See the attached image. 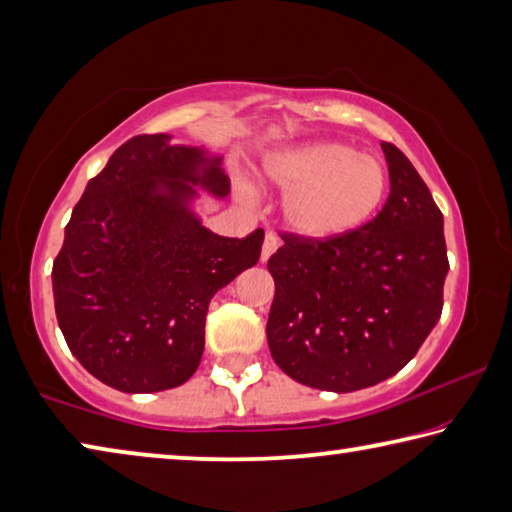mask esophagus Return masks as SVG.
<instances>
[{"label":"esophagus","instance_id":"1","mask_svg":"<svg viewBox=\"0 0 512 512\" xmlns=\"http://www.w3.org/2000/svg\"><path fill=\"white\" fill-rule=\"evenodd\" d=\"M277 248H280V239H277L273 232H268V235L264 237V246H262V262L264 264L268 262V257H271Z\"/></svg>","mask_w":512,"mask_h":512}]
</instances>
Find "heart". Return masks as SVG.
<instances>
[{"mask_svg":"<svg viewBox=\"0 0 512 512\" xmlns=\"http://www.w3.org/2000/svg\"><path fill=\"white\" fill-rule=\"evenodd\" d=\"M264 183L282 192V223L307 241H332L361 230L379 212L391 178L386 164L352 144L314 140L264 160Z\"/></svg>","mask_w":512,"mask_h":512,"instance_id":"b5f03b06","label":"heart"}]
</instances>
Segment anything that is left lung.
Returning a JSON list of instances; mask_svg holds the SVG:
<instances>
[{"label":"left lung","instance_id":"8db88e82","mask_svg":"<svg viewBox=\"0 0 512 512\" xmlns=\"http://www.w3.org/2000/svg\"><path fill=\"white\" fill-rule=\"evenodd\" d=\"M381 151L391 194L375 219L332 241L284 237L268 259V348L291 379L318 391L352 393L393 377L443 311V212L395 144Z\"/></svg>","mask_w":512,"mask_h":512}]
</instances>
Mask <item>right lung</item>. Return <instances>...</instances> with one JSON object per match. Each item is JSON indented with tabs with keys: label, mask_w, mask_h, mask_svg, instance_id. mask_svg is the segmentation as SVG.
<instances>
[{
	"label": "right lung",
	"mask_w": 512,
	"mask_h": 512,
	"mask_svg": "<svg viewBox=\"0 0 512 512\" xmlns=\"http://www.w3.org/2000/svg\"><path fill=\"white\" fill-rule=\"evenodd\" d=\"M137 135L110 155L65 228L51 271L58 327L81 366L121 393H158L194 375L214 293L255 266L264 232L214 235L201 192L230 194L223 155Z\"/></svg>",
	"instance_id": "1"
}]
</instances>
